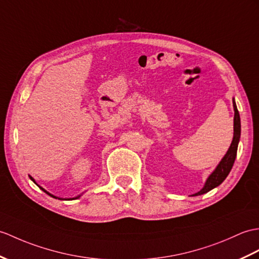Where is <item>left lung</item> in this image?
Instances as JSON below:
<instances>
[{
    "label": "left lung",
    "mask_w": 259,
    "mask_h": 259,
    "mask_svg": "<svg viewBox=\"0 0 259 259\" xmlns=\"http://www.w3.org/2000/svg\"><path fill=\"white\" fill-rule=\"evenodd\" d=\"M233 107H234V136H233V141L231 143V146L228 148L227 152L223 157V159L221 160L218 166L215 167V170L209 174L208 178L206 179L205 184H204L203 188L198 191L197 193L192 194L191 196L205 194L207 192L215 189L216 186L222 184V182H223L227 178V176L230 174L232 170L234 161L236 159L237 147H238V142L240 138V118H239V113L236 107V102L234 98H233Z\"/></svg>",
    "instance_id": "obj_1"
}]
</instances>
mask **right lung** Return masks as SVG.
<instances>
[{
	"mask_svg": "<svg viewBox=\"0 0 259 259\" xmlns=\"http://www.w3.org/2000/svg\"><path fill=\"white\" fill-rule=\"evenodd\" d=\"M28 177H29V179H31V180H32V181H33V182H34V183H35L36 185H37V186H39V185H38L37 183H36V181H35V180H34V179H33V178L31 177V176H28ZM39 189H41V190H43V191L45 192V193H46V194H48V195H51V196H52V197H54V198H58V200H76V198H78V197H80V196H81V194H80V195H78V196H76V197L63 198V197H58V196H55V195H53V194H51V193H50V192H47V191H46L45 189H43V188H41V186H39Z\"/></svg>",
	"mask_w": 259,
	"mask_h": 259,
	"instance_id": "add662e5",
	"label": "right lung"
}]
</instances>
